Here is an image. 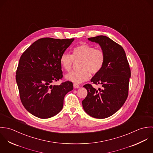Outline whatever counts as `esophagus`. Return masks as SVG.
<instances>
[{"label":"esophagus","instance_id":"1","mask_svg":"<svg viewBox=\"0 0 153 153\" xmlns=\"http://www.w3.org/2000/svg\"><path fill=\"white\" fill-rule=\"evenodd\" d=\"M73 86H74V88L75 89H78V88H80V86H79V85L76 84V83H74V84H73Z\"/></svg>","mask_w":153,"mask_h":153}]
</instances>
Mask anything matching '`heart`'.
Segmentation results:
<instances>
[{
    "label": "heart",
    "instance_id": "b5f03b06",
    "mask_svg": "<svg viewBox=\"0 0 153 153\" xmlns=\"http://www.w3.org/2000/svg\"><path fill=\"white\" fill-rule=\"evenodd\" d=\"M75 60H81L79 71H73L67 74L65 79L75 83H81L87 80L90 72L94 74L99 73L102 68L105 55L100 49H95L88 44H82L73 50V55L64 53L60 57L61 67L65 71H70L73 62Z\"/></svg>",
    "mask_w": 153,
    "mask_h": 153
}]
</instances>
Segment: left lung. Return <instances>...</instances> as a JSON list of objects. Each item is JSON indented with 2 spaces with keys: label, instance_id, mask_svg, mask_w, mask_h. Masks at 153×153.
Instances as JSON below:
<instances>
[{
  "label": "left lung",
  "instance_id": "8db88e82",
  "mask_svg": "<svg viewBox=\"0 0 153 153\" xmlns=\"http://www.w3.org/2000/svg\"><path fill=\"white\" fill-rule=\"evenodd\" d=\"M88 40L98 44L105 55L102 68L91 81L102 89L93 88L90 84L83 87L88 94L82 101L84 111L91 117L103 119L117 112L124 104L128 94L131 70L124 50L108 36L99 35Z\"/></svg>",
  "mask_w": 153,
  "mask_h": 153
}]
</instances>
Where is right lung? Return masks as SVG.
Listing matches in <instances>:
<instances>
[{"instance_id": "add662e5", "label": "right lung", "mask_w": 153, "mask_h": 153, "mask_svg": "<svg viewBox=\"0 0 153 153\" xmlns=\"http://www.w3.org/2000/svg\"><path fill=\"white\" fill-rule=\"evenodd\" d=\"M74 39H39L19 59L16 80L21 100L36 117L47 119L58 114L65 95L73 89L71 82L54 86L51 83L62 77L60 57Z\"/></svg>"}]
</instances>
